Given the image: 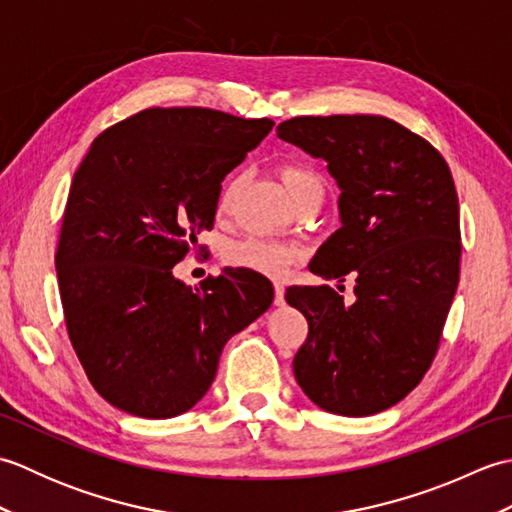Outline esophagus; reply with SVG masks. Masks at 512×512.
<instances>
[{
  "instance_id": "esophagus-1",
  "label": "esophagus",
  "mask_w": 512,
  "mask_h": 512,
  "mask_svg": "<svg viewBox=\"0 0 512 512\" xmlns=\"http://www.w3.org/2000/svg\"><path fill=\"white\" fill-rule=\"evenodd\" d=\"M286 288L281 281H275V306H286Z\"/></svg>"
}]
</instances>
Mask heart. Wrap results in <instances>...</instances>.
I'll return each mask as SVG.
<instances>
[{"mask_svg": "<svg viewBox=\"0 0 512 512\" xmlns=\"http://www.w3.org/2000/svg\"><path fill=\"white\" fill-rule=\"evenodd\" d=\"M279 178L284 182V187L290 193L292 200H297L299 195H303L306 191H321L319 173L308 165H301V162H284V165L279 167ZM235 187L237 182H231L224 189L220 198V211H224L228 202H231ZM295 257H297L295 246L273 242V239H259V237H248L226 248L228 264L253 270V273H259V275H270V277L284 275L290 268V264L295 262Z\"/></svg>", "mask_w": 512, "mask_h": 512, "instance_id": "obj_1", "label": "heart"}]
</instances>
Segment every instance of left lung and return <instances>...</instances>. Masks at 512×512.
Returning <instances> with one entry per match:
<instances>
[{"label": "left lung", "mask_w": 512, "mask_h": 512, "mask_svg": "<svg viewBox=\"0 0 512 512\" xmlns=\"http://www.w3.org/2000/svg\"><path fill=\"white\" fill-rule=\"evenodd\" d=\"M277 136L328 165L341 228L310 273L354 277L343 301L328 284L292 286L308 319L292 369L314 405L361 418L394 407L436 356L460 279V206L447 160L385 116H297Z\"/></svg>", "instance_id": "left-lung-1"}]
</instances>
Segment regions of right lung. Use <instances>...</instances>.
Returning <instances> with one entry per match:
<instances>
[{"mask_svg": "<svg viewBox=\"0 0 512 512\" xmlns=\"http://www.w3.org/2000/svg\"><path fill=\"white\" fill-rule=\"evenodd\" d=\"M273 125L151 107L105 129L76 169L54 264L74 352L116 409L162 420L198 405L226 341L273 303V284L246 268L202 290L173 275L213 228L226 173Z\"/></svg>", "mask_w": 512, "mask_h": 512, "instance_id": "right-lung-1", "label": "right lung"}]
</instances>
